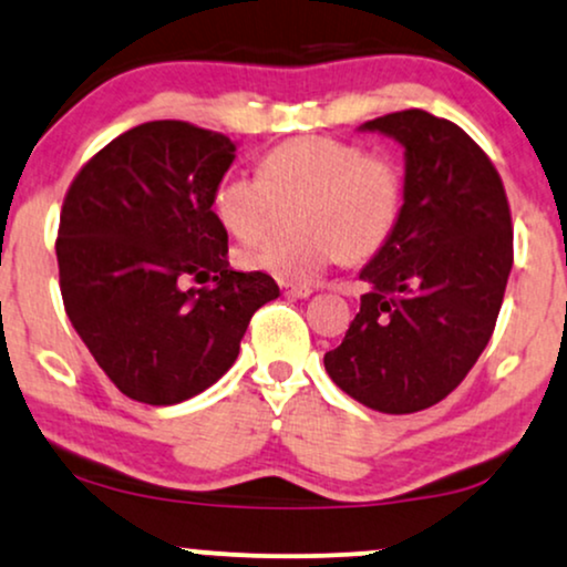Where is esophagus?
I'll use <instances>...</instances> for the list:
<instances>
[{
	"mask_svg": "<svg viewBox=\"0 0 567 567\" xmlns=\"http://www.w3.org/2000/svg\"><path fill=\"white\" fill-rule=\"evenodd\" d=\"M284 295L291 297V299H308L312 295V289H310V286H291V284H286L284 286Z\"/></svg>",
	"mask_w": 567,
	"mask_h": 567,
	"instance_id": "esophagus-1",
	"label": "esophagus"
}]
</instances>
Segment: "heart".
<instances>
[{
	"instance_id": "b5f03b06",
	"label": "heart",
	"mask_w": 567,
	"mask_h": 567,
	"mask_svg": "<svg viewBox=\"0 0 567 567\" xmlns=\"http://www.w3.org/2000/svg\"><path fill=\"white\" fill-rule=\"evenodd\" d=\"M291 238H265L238 251V265L281 284L310 286L331 265L371 257L395 230L403 177L395 162L337 137H297L259 162V177L225 172L212 188V215L249 241L276 204H295Z\"/></svg>"
}]
</instances>
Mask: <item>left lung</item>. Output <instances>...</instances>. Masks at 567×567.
<instances>
[{
	"mask_svg": "<svg viewBox=\"0 0 567 567\" xmlns=\"http://www.w3.org/2000/svg\"><path fill=\"white\" fill-rule=\"evenodd\" d=\"M358 130L403 148V206L323 365L365 409L414 414L458 388L494 334L512 270L509 204L494 164L449 118L409 109Z\"/></svg>",
	"mask_w": 567,
	"mask_h": 567,
	"instance_id": "left-lung-1",
	"label": "left lung"
}]
</instances>
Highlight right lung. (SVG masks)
<instances>
[{
	"label": "right lung",
	"mask_w": 567,
	"mask_h": 567,
	"mask_svg": "<svg viewBox=\"0 0 567 567\" xmlns=\"http://www.w3.org/2000/svg\"><path fill=\"white\" fill-rule=\"evenodd\" d=\"M236 158L228 135L148 122L111 140L71 183L58 230L60 295L100 369L126 398L175 405L236 363L265 272L228 262L212 188ZM188 277L209 287L185 290Z\"/></svg>",
	"instance_id": "obj_1"
}]
</instances>
